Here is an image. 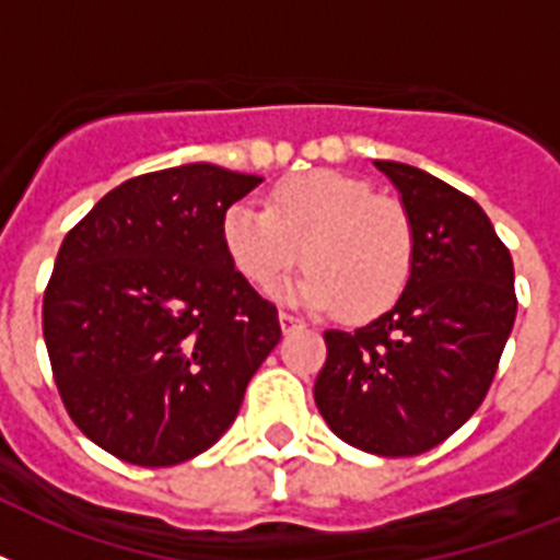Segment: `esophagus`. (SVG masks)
Listing matches in <instances>:
<instances>
[{
	"label": "esophagus",
	"mask_w": 560,
	"mask_h": 560,
	"mask_svg": "<svg viewBox=\"0 0 560 560\" xmlns=\"http://www.w3.org/2000/svg\"><path fill=\"white\" fill-rule=\"evenodd\" d=\"M279 322H281V330H284V334H293V330H299V327H304V322H302V319H295L293 313H288V311H281V313H279Z\"/></svg>",
	"instance_id": "1"
}]
</instances>
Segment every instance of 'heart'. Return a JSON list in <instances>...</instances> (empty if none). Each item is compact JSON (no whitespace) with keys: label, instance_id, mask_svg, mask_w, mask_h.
<instances>
[{"label":"heart","instance_id":"heart-1","mask_svg":"<svg viewBox=\"0 0 560 560\" xmlns=\"http://www.w3.org/2000/svg\"><path fill=\"white\" fill-rule=\"evenodd\" d=\"M230 261L258 290H272L307 267L290 295L336 307L345 319H371L397 304L413 267L406 209L353 175L313 170L288 177L267 209L233 203L221 221Z\"/></svg>","mask_w":560,"mask_h":560}]
</instances>
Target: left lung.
Segmentation results:
<instances>
[{
	"mask_svg": "<svg viewBox=\"0 0 560 560\" xmlns=\"http://www.w3.org/2000/svg\"><path fill=\"white\" fill-rule=\"evenodd\" d=\"M376 170L411 221V279L371 325L327 330L313 397L345 443L411 457L452 438L489 394L515 325V267L469 195L408 163Z\"/></svg>",
	"mask_w": 560,
	"mask_h": 560,
	"instance_id": "left-lung-1",
	"label": "left lung"
}]
</instances>
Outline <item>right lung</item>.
Here are the masks:
<instances>
[{"mask_svg":"<svg viewBox=\"0 0 560 560\" xmlns=\"http://www.w3.org/2000/svg\"><path fill=\"white\" fill-rule=\"evenodd\" d=\"M258 175L186 163L138 175L71 226L43 299L54 383L74 425L135 466H175L233 425L279 345L276 304L221 241Z\"/></svg>","mask_w":560,"mask_h":560,"instance_id":"add662e5","label":"right lung"}]
</instances>
